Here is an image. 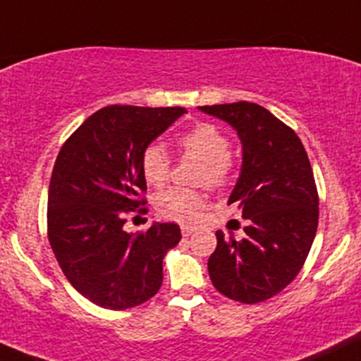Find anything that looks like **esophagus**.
Returning a JSON list of instances; mask_svg holds the SVG:
<instances>
[{
	"mask_svg": "<svg viewBox=\"0 0 361 361\" xmlns=\"http://www.w3.org/2000/svg\"><path fill=\"white\" fill-rule=\"evenodd\" d=\"M195 232L194 227H188V225H181V234H183V238H188V235H192Z\"/></svg>",
	"mask_w": 361,
	"mask_h": 361,
	"instance_id": "1",
	"label": "esophagus"
}]
</instances>
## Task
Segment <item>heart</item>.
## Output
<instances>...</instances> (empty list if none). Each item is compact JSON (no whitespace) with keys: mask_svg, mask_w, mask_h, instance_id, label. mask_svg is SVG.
<instances>
[{"mask_svg":"<svg viewBox=\"0 0 361 361\" xmlns=\"http://www.w3.org/2000/svg\"><path fill=\"white\" fill-rule=\"evenodd\" d=\"M176 145L185 155L201 160L197 173V183H207L209 187L220 188L228 183L234 169L231 141L227 134L214 123L202 122L192 127L187 133L176 137ZM141 174L152 187H162L171 174V160L166 150L157 143L145 147L141 154ZM206 206V194L188 188H169L157 197V209L164 218L174 221L192 224L201 216Z\"/></svg>","mask_w":361,"mask_h":361,"instance_id":"1","label":"heart"}]
</instances>
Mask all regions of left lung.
Listing matches in <instances>:
<instances>
[{
  "label": "left lung",
  "mask_w": 361,
  "mask_h": 361,
  "mask_svg": "<svg viewBox=\"0 0 361 361\" xmlns=\"http://www.w3.org/2000/svg\"><path fill=\"white\" fill-rule=\"evenodd\" d=\"M231 123L243 143V166L228 204L248 220L246 238L216 232L207 260L211 283L225 297L258 304L300 272L318 228V190L307 152L292 127L248 101L199 106Z\"/></svg>",
  "instance_id": "obj_1"
}]
</instances>
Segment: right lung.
I'll return each mask as SVG.
<instances>
[{
  "instance_id": "1",
  "label": "right lung",
  "mask_w": 361,
  "mask_h": 361,
  "mask_svg": "<svg viewBox=\"0 0 361 361\" xmlns=\"http://www.w3.org/2000/svg\"><path fill=\"white\" fill-rule=\"evenodd\" d=\"M187 111L111 104L90 115L54 164L47 234L73 288L113 311L136 307L162 285V260L180 243L176 224L123 231L126 214L147 213L145 147Z\"/></svg>"
}]
</instances>
